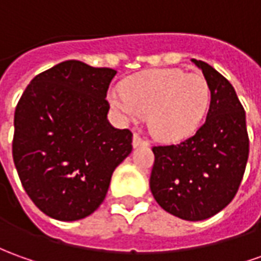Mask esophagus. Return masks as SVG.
I'll list each match as a JSON object with an SVG mask.
<instances>
[{
	"mask_svg": "<svg viewBox=\"0 0 261 261\" xmlns=\"http://www.w3.org/2000/svg\"><path fill=\"white\" fill-rule=\"evenodd\" d=\"M148 143L145 141L144 138H141L138 134L133 136V147H140V145H147Z\"/></svg>",
	"mask_w": 261,
	"mask_h": 261,
	"instance_id": "obj_1",
	"label": "esophagus"
}]
</instances>
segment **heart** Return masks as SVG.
Wrapping results in <instances>:
<instances>
[{"label":"heart","instance_id":"1","mask_svg":"<svg viewBox=\"0 0 261 261\" xmlns=\"http://www.w3.org/2000/svg\"><path fill=\"white\" fill-rule=\"evenodd\" d=\"M111 107L125 121L148 117V127L161 141L193 136L204 121L212 90L204 75L180 68L147 71L123 83V94L108 95Z\"/></svg>","mask_w":261,"mask_h":261}]
</instances>
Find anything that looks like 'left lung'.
I'll return each instance as SVG.
<instances>
[{
	"label": "left lung",
	"mask_w": 261,
	"mask_h": 261,
	"mask_svg": "<svg viewBox=\"0 0 261 261\" xmlns=\"http://www.w3.org/2000/svg\"><path fill=\"white\" fill-rule=\"evenodd\" d=\"M212 90L205 123L178 144L153 147L150 189L161 208L200 221L234 198L249 159L246 111L233 86L204 61L191 60Z\"/></svg>",
	"instance_id": "obj_1"
}]
</instances>
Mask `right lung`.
<instances>
[{
	"instance_id": "add662e5",
	"label": "right lung",
	"mask_w": 261,
	"mask_h": 261,
	"mask_svg": "<svg viewBox=\"0 0 261 261\" xmlns=\"http://www.w3.org/2000/svg\"><path fill=\"white\" fill-rule=\"evenodd\" d=\"M116 74L64 61L34 77L17 104L14 164L28 197L53 219L74 221L95 212L133 150L131 131L107 120Z\"/></svg>"
}]
</instances>
